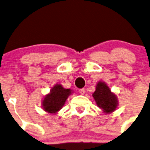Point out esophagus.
<instances>
[{
	"instance_id": "34e87169",
	"label": "esophagus",
	"mask_w": 150,
	"mask_h": 150,
	"mask_svg": "<svg viewBox=\"0 0 150 150\" xmlns=\"http://www.w3.org/2000/svg\"><path fill=\"white\" fill-rule=\"evenodd\" d=\"M79 93H81V94H84L85 93V89L84 88H81L79 90Z\"/></svg>"
}]
</instances>
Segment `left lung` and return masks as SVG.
Instances as JSON below:
<instances>
[{
    "mask_svg": "<svg viewBox=\"0 0 150 150\" xmlns=\"http://www.w3.org/2000/svg\"><path fill=\"white\" fill-rule=\"evenodd\" d=\"M93 97L99 108L104 113H111L117 107V98L115 93H112L110 88L104 82H99L96 85V91L93 93Z\"/></svg>",
    "mask_w": 150,
    "mask_h": 150,
    "instance_id": "left-lung-1",
    "label": "left lung"
}]
</instances>
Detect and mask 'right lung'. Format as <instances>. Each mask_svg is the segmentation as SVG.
Listing matches in <instances>:
<instances>
[{"label":"right lung","instance_id":"obj_1","mask_svg":"<svg viewBox=\"0 0 150 150\" xmlns=\"http://www.w3.org/2000/svg\"><path fill=\"white\" fill-rule=\"evenodd\" d=\"M71 93L70 89L64 88L60 84L55 85L43 100V110L48 113L55 114L64 105L67 99Z\"/></svg>","mask_w":150,"mask_h":150}]
</instances>
